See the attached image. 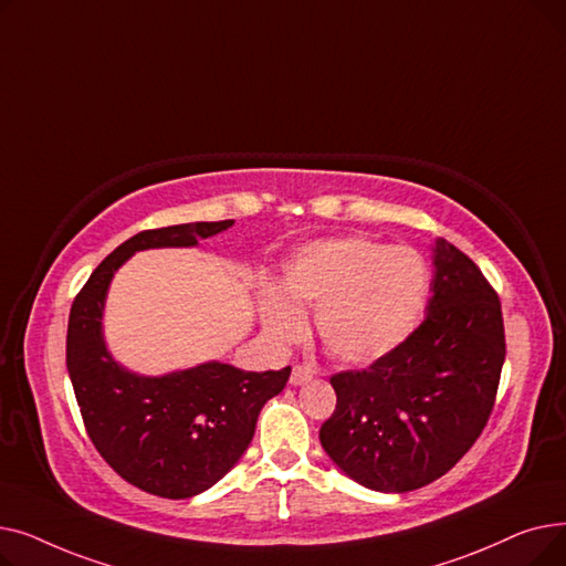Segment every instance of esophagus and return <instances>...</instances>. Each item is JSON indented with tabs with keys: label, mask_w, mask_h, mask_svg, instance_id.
I'll return each instance as SVG.
<instances>
[{
	"label": "esophagus",
	"mask_w": 566,
	"mask_h": 566,
	"mask_svg": "<svg viewBox=\"0 0 566 566\" xmlns=\"http://www.w3.org/2000/svg\"><path fill=\"white\" fill-rule=\"evenodd\" d=\"M312 376H314V371L310 369V367H305V365H295L293 369H291V385H303V382H307V380H312Z\"/></svg>",
	"instance_id": "obj_1"
}]
</instances>
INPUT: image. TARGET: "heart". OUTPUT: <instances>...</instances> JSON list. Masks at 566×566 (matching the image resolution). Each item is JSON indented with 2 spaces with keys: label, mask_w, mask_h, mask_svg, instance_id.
Listing matches in <instances>:
<instances>
[{
  "label": "heart",
  "mask_w": 566,
  "mask_h": 566,
  "mask_svg": "<svg viewBox=\"0 0 566 566\" xmlns=\"http://www.w3.org/2000/svg\"><path fill=\"white\" fill-rule=\"evenodd\" d=\"M429 286V265L418 250L374 238H333L293 256L284 293L263 291L261 318L277 344H291L305 331L301 312H316L321 344L335 360L371 365L418 331Z\"/></svg>",
  "instance_id": "b5f03b06"
}]
</instances>
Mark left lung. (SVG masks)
<instances>
[{
	"instance_id": "left-lung-1",
	"label": "left lung",
	"mask_w": 566,
	"mask_h": 566,
	"mask_svg": "<svg viewBox=\"0 0 566 566\" xmlns=\"http://www.w3.org/2000/svg\"><path fill=\"white\" fill-rule=\"evenodd\" d=\"M427 318L367 369L331 376L337 406L318 438L358 484L406 493L452 470L484 431L504 363L495 289L438 238Z\"/></svg>"
}]
</instances>
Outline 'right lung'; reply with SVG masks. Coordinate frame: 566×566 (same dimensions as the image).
Returning <instances> with one entry per match:
<instances>
[{
    "label": "right lung",
    "mask_w": 566,
    "mask_h": 566,
    "mask_svg": "<svg viewBox=\"0 0 566 566\" xmlns=\"http://www.w3.org/2000/svg\"><path fill=\"white\" fill-rule=\"evenodd\" d=\"M231 224L139 231L101 261L69 316L66 367L88 438L118 478L169 500L192 497L224 478L248 450L263 403L284 390L291 367L256 374L206 363L167 376H137L118 367L105 348V293L130 254L192 248Z\"/></svg>",
    "instance_id": "obj_1"
}]
</instances>
